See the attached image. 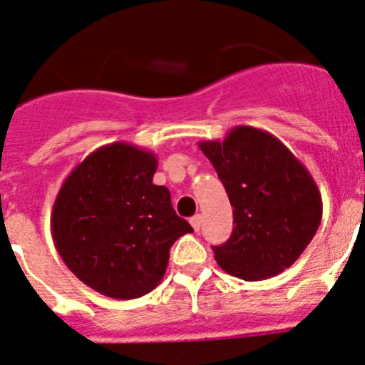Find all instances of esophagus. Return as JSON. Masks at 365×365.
<instances>
[{
	"instance_id": "1",
	"label": "esophagus",
	"mask_w": 365,
	"mask_h": 365,
	"mask_svg": "<svg viewBox=\"0 0 365 365\" xmlns=\"http://www.w3.org/2000/svg\"><path fill=\"white\" fill-rule=\"evenodd\" d=\"M200 222H202V217H200V215H195V217H192V219H190V224H192V228L195 230V232H199V230H200Z\"/></svg>"
}]
</instances>
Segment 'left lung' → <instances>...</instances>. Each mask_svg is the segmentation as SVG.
Wrapping results in <instances>:
<instances>
[{
  "mask_svg": "<svg viewBox=\"0 0 365 365\" xmlns=\"http://www.w3.org/2000/svg\"><path fill=\"white\" fill-rule=\"evenodd\" d=\"M233 206V228L215 260L242 280L292 266L322 219V197L306 166L266 130L235 126L222 141H200Z\"/></svg>",
  "mask_w": 365,
  "mask_h": 365,
  "instance_id": "8db88e82",
  "label": "left lung"
}]
</instances>
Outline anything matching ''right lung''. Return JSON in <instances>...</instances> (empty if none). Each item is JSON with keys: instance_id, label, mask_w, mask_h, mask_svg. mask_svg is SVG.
Masks as SVG:
<instances>
[{"instance_id": "obj_1", "label": "right lung", "mask_w": 365, "mask_h": 365, "mask_svg": "<svg viewBox=\"0 0 365 365\" xmlns=\"http://www.w3.org/2000/svg\"><path fill=\"white\" fill-rule=\"evenodd\" d=\"M157 157L117 141L93 150L70 172L53 200L56 250L83 284L110 299L130 300L163 280L170 248L192 233L153 185Z\"/></svg>"}]
</instances>
